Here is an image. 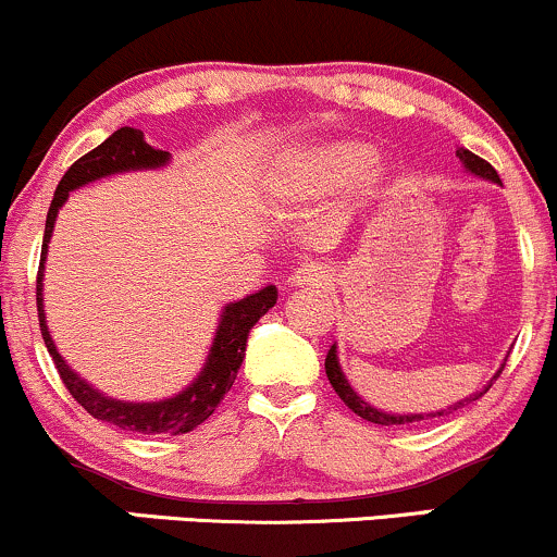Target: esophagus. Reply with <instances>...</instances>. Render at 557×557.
Here are the masks:
<instances>
[{"instance_id":"34e87169","label":"esophagus","mask_w":557,"mask_h":557,"mask_svg":"<svg viewBox=\"0 0 557 557\" xmlns=\"http://www.w3.org/2000/svg\"><path fill=\"white\" fill-rule=\"evenodd\" d=\"M330 280H332V274L327 267L317 264V261H309V264H300L290 272L287 285L290 287H322V285H330Z\"/></svg>"}]
</instances>
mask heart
<instances>
[{"mask_svg":"<svg viewBox=\"0 0 557 557\" xmlns=\"http://www.w3.org/2000/svg\"><path fill=\"white\" fill-rule=\"evenodd\" d=\"M372 159V149L359 140H330L314 146L293 162V175L287 177V188L296 194H324V190L343 185ZM380 183V172L372 170L363 175V188L374 190Z\"/></svg>","mask_w":557,"mask_h":557,"instance_id":"1","label":"heart"}]
</instances>
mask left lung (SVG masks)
I'll return each instance as SVG.
<instances>
[{
    "label": "left lung",
    "mask_w": 557,
    "mask_h": 557,
    "mask_svg": "<svg viewBox=\"0 0 557 557\" xmlns=\"http://www.w3.org/2000/svg\"><path fill=\"white\" fill-rule=\"evenodd\" d=\"M456 157L461 159L463 170L469 172V175H476V177H482V181H490V183L500 185V175H497L495 168H492L490 162H484L482 157L471 154L469 149H458ZM503 367H505V363H500V369H497V372L492 374V380L482 389H476V393L469 395V398L453 403V406H445V408H440V411H432V413H393V411H382V408H374L372 403L363 400L361 395L356 393L354 387H350L348 376H345L343 367H341V359H337V345L335 343H332V348L327 350V359H324V369H327L330 385L335 387V393L341 395V400L345 403V406H348L354 413H359L361 419L372 421V424H382V426H400V424L406 426V424H417V421H426V419H434V417H447V413H453V411H458V408L469 406L471 400L482 398V395L492 387V382H495L497 376H500Z\"/></svg>",
    "instance_id": "left-lung-1"
}]
</instances>
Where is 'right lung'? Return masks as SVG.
Returning a JSON list of instances; mask_svg holds the SVG:
<instances>
[{"label": "right lung", "instance_id": "add662e5", "mask_svg": "<svg viewBox=\"0 0 557 557\" xmlns=\"http://www.w3.org/2000/svg\"><path fill=\"white\" fill-rule=\"evenodd\" d=\"M172 162L170 151L154 149L146 144L144 131L138 127H120L114 131L104 144L96 146L86 157L62 175L60 185H57L52 207L47 212V227H44V246H41V264H38V283H36V304H38V324H41L44 343H47L49 356H52L57 372H60L62 382L70 389L75 400L91 413L94 419L107 421V424L120 426V430L138 432V434H185L194 432L198 424H203L225 398L227 389L233 387L235 376L246 356L248 332L259 322L267 311L277 304V287L267 285L261 290L251 293V296L240 300H230L222 306L220 322H216L212 345H209L207 361H203L201 372L194 376L190 385H185L181 393L170 395L162 400H120L112 395L96 389L91 382H86L67 367L62 359L60 350L49 335L47 327V311H44V264H47L49 240H52L54 222L60 209L73 190L83 188V185L101 181L110 175H123V172H138V170H162Z\"/></svg>", "mask_w": 557, "mask_h": 557}]
</instances>
